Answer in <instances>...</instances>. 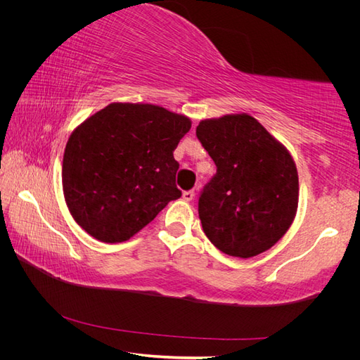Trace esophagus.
Segmentation results:
<instances>
[{
	"label": "esophagus",
	"instance_id": "esophagus-1",
	"mask_svg": "<svg viewBox=\"0 0 360 360\" xmlns=\"http://www.w3.org/2000/svg\"><path fill=\"white\" fill-rule=\"evenodd\" d=\"M193 197H195V192H193V191L183 192V200H184V201H192Z\"/></svg>",
	"mask_w": 360,
	"mask_h": 360
}]
</instances>
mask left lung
Masks as SVG:
<instances>
[{
    "instance_id": "left-lung-1",
    "label": "left lung",
    "mask_w": 360,
    "mask_h": 360,
    "mask_svg": "<svg viewBox=\"0 0 360 360\" xmlns=\"http://www.w3.org/2000/svg\"><path fill=\"white\" fill-rule=\"evenodd\" d=\"M197 138L216 165L198 200L205 236L226 255L264 252L297 210L299 177L288 150L248 114L202 120Z\"/></svg>"
}]
</instances>
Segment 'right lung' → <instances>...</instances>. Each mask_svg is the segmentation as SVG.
Here are the masks:
<instances>
[{
	"instance_id": "right-lung-1",
	"label": "right lung",
	"mask_w": 360,
	"mask_h": 360,
	"mask_svg": "<svg viewBox=\"0 0 360 360\" xmlns=\"http://www.w3.org/2000/svg\"><path fill=\"white\" fill-rule=\"evenodd\" d=\"M191 120L150 103H111L76 127L63 158V191L78 225L126 242L181 197L174 150Z\"/></svg>"
}]
</instances>
